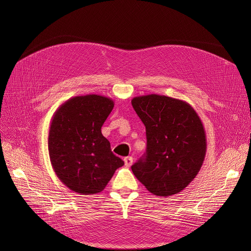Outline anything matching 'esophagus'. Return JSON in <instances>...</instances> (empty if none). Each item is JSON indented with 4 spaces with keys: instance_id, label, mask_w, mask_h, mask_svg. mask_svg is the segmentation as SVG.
Returning <instances> with one entry per match:
<instances>
[{
    "instance_id": "34e87169",
    "label": "esophagus",
    "mask_w": 251,
    "mask_h": 251,
    "mask_svg": "<svg viewBox=\"0 0 251 251\" xmlns=\"http://www.w3.org/2000/svg\"><path fill=\"white\" fill-rule=\"evenodd\" d=\"M124 163L126 167H130L131 165L133 164V157L132 156H126L124 159Z\"/></svg>"
}]
</instances>
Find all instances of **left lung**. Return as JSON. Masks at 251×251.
I'll return each instance as SVG.
<instances>
[{
  "label": "left lung",
  "instance_id": "obj_1",
  "mask_svg": "<svg viewBox=\"0 0 251 251\" xmlns=\"http://www.w3.org/2000/svg\"><path fill=\"white\" fill-rule=\"evenodd\" d=\"M132 107L147 130V152L131 169L156 196H171L199 174L206 152L205 131L195 110L160 95L135 97Z\"/></svg>",
  "mask_w": 251,
  "mask_h": 251
}]
</instances>
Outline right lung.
Masks as SVG:
<instances>
[{"instance_id": "1", "label": "right lung", "mask_w": 251, "mask_h": 251, "mask_svg": "<svg viewBox=\"0 0 251 251\" xmlns=\"http://www.w3.org/2000/svg\"><path fill=\"white\" fill-rule=\"evenodd\" d=\"M114 104L107 97L78 96L52 115L48 137L50 164L62 183L76 193L102 191L115 171L124 165L101 134Z\"/></svg>"}]
</instances>
